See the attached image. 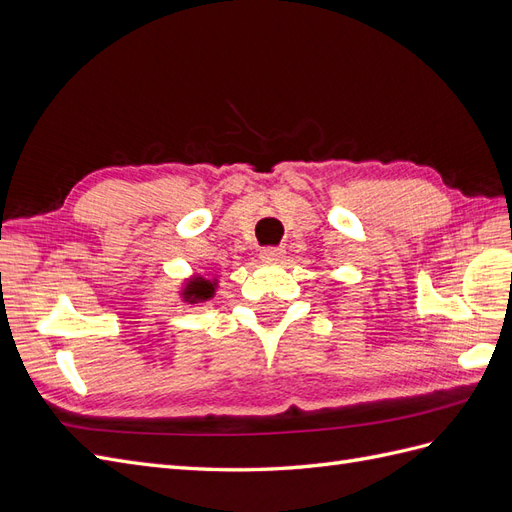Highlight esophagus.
Segmentation results:
<instances>
[{"label":"esophagus","mask_w":512,"mask_h":512,"mask_svg":"<svg viewBox=\"0 0 512 512\" xmlns=\"http://www.w3.org/2000/svg\"><path fill=\"white\" fill-rule=\"evenodd\" d=\"M284 247H275V245H269V247H262L260 250V258L265 262H277L284 258Z\"/></svg>","instance_id":"esophagus-1"}]
</instances>
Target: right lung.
I'll return each mask as SVG.
<instances>
[{
  "label": "right lung",
  "mask_w": 512,
  "mask_h": 512,
  "mask_svg": "<svg viewBox=\"0 0 512 512\" xmlns=\"http://www.w3.org/2000/svg\"><path fill=\"white\" fill-rule=\"evenodd\" d=\"M215 292V284H211L209 280H203V277H194V280L185 286L183 294L185 299L188 301H205V299H211Z\"/></svg>",
  "instance_id": "right-lung-1"
}]
</instances>
